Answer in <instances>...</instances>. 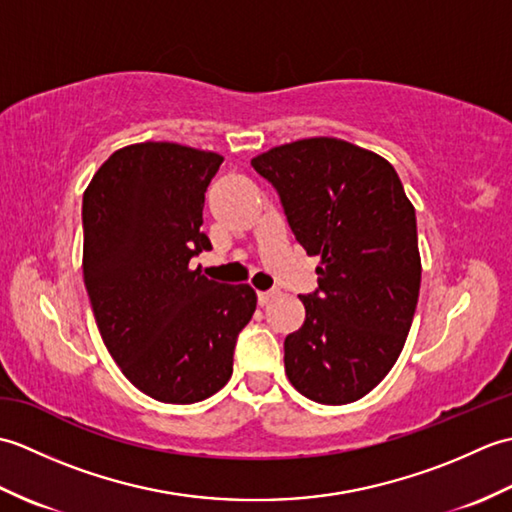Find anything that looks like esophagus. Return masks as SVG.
Masks as SVG:
<instances>
[{
	"label": "esophagus",
	"mask_w": 512,
	"mask_h": 512,
	"mask_svg": "<svg viewBox=\"0 0 512 512\" xmlns=\"http://www.w3.org/2000/svg\"><path fill=\"white\" fill-rule=\"evenodd\" d=\"M279 297V290H266V292H257V299H259V306H266L270 299Z\"/></svg>",
	"instance_id": "1"
}]
</instances>
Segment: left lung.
Returning <instances> with one entry per match:
<instances>
[{"label": "left lung", "mask_w": 512, "mask_h": 512, "mask_svg": "<svg viewBox=\"0 0 512 512\" xmlns=\"http://www.w3.org/2000/svg\"><path fill=\"white\" fill-rule=\"evenodd\" d=\"M277 189L292 233L321 257L306 321L286 336V376L321 405L369 394L405 347L418 306L416 209L396 169L339 138H303L250 160Z\"/></svg>", "instance_id": "obj_1"}]
</instances>
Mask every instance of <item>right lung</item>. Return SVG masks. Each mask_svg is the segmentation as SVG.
<instances>
[{
	"label": "right lung",
	"instance_id": "obj_1",
	"mask_svg": "<svg viewBox=\"0 0 512 512\" xmlns=\"http://www.w3.org/2000/svg\"><path fill=\"white\" fill-rule=\"evenodd\" d=\"M215 151L136 143L114 151L83 193V279L107 352L143 394L191 405L233 374L253 317L248 284H217L189 262L211 242L204 193Z\"/></svg>",
	"mask_w": 512,
	"mask_h": 512
}]
</instances>
